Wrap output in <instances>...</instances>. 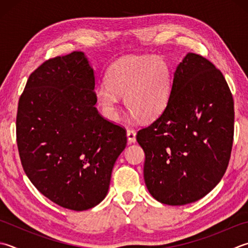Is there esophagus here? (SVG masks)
I'll return each instance as SVG.
<instances>
[{
	"label": "esophagus",
	"mask_w": 248,
	"mask_h": 248,
	"mask_svg": "<svg viewBox=\"0 0 248 248\" xmlns=\"http://www.w3.org/2000/svg\"><path fill=\"white\" fill-rule=\"evenodd\" d=\"M127 138H128L129 142H131V143H133L137 140V133H135L134 129H132V128L127 129Z\"/></svg>",
	"instance_id": "1"
}]
</instances>
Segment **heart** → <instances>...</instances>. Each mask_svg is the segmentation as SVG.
<instances>
[{"mask_svg": "<svg viewBox=\"0 0 248 248\" xmlns=\"http://www.w3.org/2000/svg\"><path fill=\"white\" fill-rule=\"evenodd\" d=\"M171 94V72L168 63L156 56L121 58L109 67L108 84L94 89L95 99L110 120L119 117L120 96L134 116L157 117L167 108Z\"/></svg>", "mask_w": 248, "mask_h": 248, "instance_id": "b5f03b06", "label": "heart"}]
</instances>
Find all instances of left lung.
Returning <instances> with one entry per match:
<instances>
[{
    "instance_id": "8db88e82",
    "label": "left lung",
    "mask_w": 248,
    "mask_h": 248,
    "mask_svg": "<svg viewBox=\"0 0 248 248\" xmlns=\"http://www.w3.org/2000/svg\"><path fill=\"white\" fill-rule=\"evenodd\" d=\"M233 134L234 103L224 75L188 53L174 73L167 108L137 134L150 195L168 205L205 197L224 176Z\"/></svg>"
}]
</instances>
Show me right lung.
Here are the masks:
<instances>
[{
  "mask_svg": "<svg viewBox=\"0 0 248 248\" xmlns=\"http://www.w3.org/2000/svg\"><path fill=\"white\" fill-rule=\"evenodd\" d=\"M94 73L81 51L46 60L29 76L16 118L19 157L56 204L86 211L103 200L127 144L125 129L95 108Z\"/></svg>",
  "mask_w": 248,
  "mask_h": 248,
  "instance_id": "add662e5",
  "label": "right lung"
}]
</instances>
